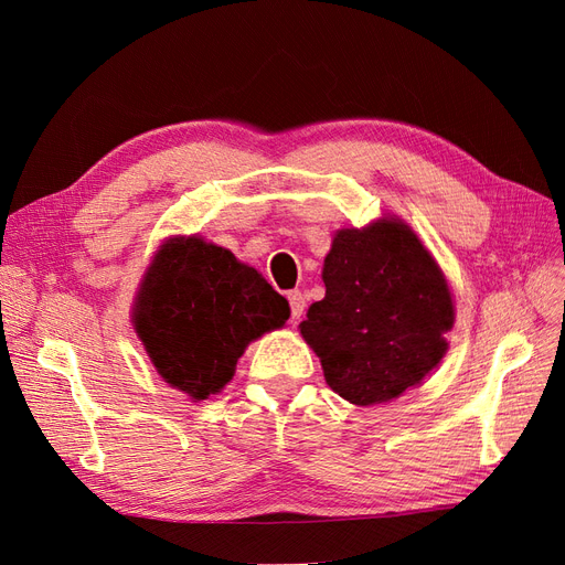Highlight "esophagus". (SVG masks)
<instances>
[{
    "instance_id": "esophagus-1",
    "label": "esophagus",
    "mask_w": 565,
    "mask_h": 565,
    "mask_svg": "<svg viewBox=\"0 0 565 565\" xmlns=\"http://www.w3.org/2000/svg\"><path fill=\"white\" fill-rule=\"evenodd\" d=\"M287 299H289V309H292V322H299L303 316V309H306L303 295L299 292V289H295V292H289Z\"/></svg>"
}]
</instances>
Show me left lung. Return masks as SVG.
I'll use <instances>...</instances> for the list:
<instances>
[{
  "label": "left lung",
  "instance_id": "8db88e82",
  "mask_svg": "<svg viewBox=\"0 0 565 565\" xmlns=\"http://www.w3.org/2000/svg\"><path fill=\"white\" fill-rule=\"evenodd\" d=\"M322 282L324 299L309 306L299 328L341 398L353 405L398 398L446 355L450 289L403 221L339 231Z\"/></svg>",
  "mask_w": 565,
  "mask_h": 565
}]
</instances>
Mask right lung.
<instances>
[{
	"label": "right lung",
	"mask_w": 565,
	"mask_h": 565,
	"mask_svg": "<svg viewBox=\"0 0 565 565\" xmlns=\"http://www.w3.org/2000/svg\"><path fill=\"white\" fill-rule=\"evenodd\" d=\"M287 318V299L259 273L200 237L160 247L134 311L152 365L195 401L224 388L249 341Z\"/></svg>",
	"instance_id": "right-lung-1"
}]
</instances>
